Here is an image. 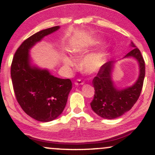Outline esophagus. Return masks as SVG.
<instances>
[{
  "mask_svg": "<svg viewBox=\"0 0 155 155\" xmlns=\"http://www.w3.org/2000/svg\"><path fill=\"white\" fill-rule=\"evenodd\" d=\"M74 84H75L76 85H81L84 84V81L81 79H77L75 81H74Z\"/></svg>",
  "mask_w": 155,
  "mask_h": 155,
  "instance_id": "obj_1",
  "label": "esophagus"
}]
</instances>
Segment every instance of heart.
<instances>
[{
	"instance_id": "1",
	"label": "heart",
	"mask_w": 155,
	"mask_h": 155,
	"mask_svg": "<svg viewBox=\"0 0 155 155\" xmlns=\"http://www.w3.org/2000/svg\"><path fill=\"white\" fill-rule=\"evenodd\" d=\"M64 63L67 66L71 67L74 65V61L71 58L65 57L64 59ZM104 63V54L101 52H97L92 54L85 58L84 61V67L87 71L92 73L100 68Z\"/></svg>"
}]
</instances>
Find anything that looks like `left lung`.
I'll return each instance as SVG.
<instances>
[{"instance_id":"1","label":"left lung","mask_w":155,"mask_h":155,"mask_svg":"<svg viewBox=\"0 0 155 155\" xmlns=\"http://www.w3.org/2000/svg\"><path fill=\"white\" fill-rule=\"evenodd\" d=\"M132 47H136L132 43ZM138 60L140 66V75L134 85L124 90H117L111 81V74L113 61L103 65L92 81L95 95L91 103L92 109L98 116L104 119H112L123 115L130 110L141 92L145 76V62L138 48H134L126 54Z\"/></svg>"}]
</instances>
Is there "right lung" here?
<instances>
[{
    "label": "right lung",
    "mask_w": 155,
    "mask_h": 155,
    "mask_svg": "<svg viewBox=\"0 0 155 155\" xmlns=\"http://www.w3.org/2000/svg\"><path fill=\"white\" fill-rule=\"evenodd\" d=\"M47 28L28 38L18 47L11 65V76L17 102L28 115L40 122H49L63 112L72 88L71 79H60L47 70L32 68L29 49L45 35L59 29Z\"/></svg>",
    "instance_id": "obj_1"
}]
</instances>
